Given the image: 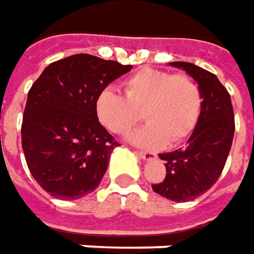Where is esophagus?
Segmentation results:
<instances>
[{
  "mask_svg": "<svg viewBox=\"0 0 254 254\" xmlns=\"http://www.w3.org/2000/svg\"><path fill=\"white\" fill-rule=\"evenodd\" d=\"M135 154L140 157V159L146 160V161H150V160H154L157 156L151 151H135Z\"/></svg>",
  "mask_w": 254,
  "mask_h": 254,
  "instance_id": "34e87169",
  "label": "esophagus"
}]
</instances>
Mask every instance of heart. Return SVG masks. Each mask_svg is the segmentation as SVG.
Instances as JSON below:
<instances>
[{"mask_svg":"<svg viewBox=\"0 0 254 254\" xmlns=\"http://www.w3.org/2000/svg\"><path fill=\"white\" fill-rule=\"evenodd\" d=\"M123 85L124 95L104 88L95 98V116L108 131L127 133L143 113L147 124L128 134L127 140L135 146L156 148L180 143L196 128L203 98L191 77L146 67L135 71Z\"/></svg>","mask_w":254,"mask_h":254,"instance_id":"1","label":"heart"}]
</instances>
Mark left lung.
Listing matches in <instances>:
<instances>
[{
  "label": "left lung",
  "instance_id": "obj_1",
  "mask_svg": "<svg viewBox=\"0 0 254 254\" xmlns=\"http://www.w3.org/2000/svg\"><path fill=\"white\" fill-rule=\"evenodd\" d=\"M169 64L186 71L203 98L200 119L186 146L159 154L166 163V177L151 186L160 196L182 203L201 196L220 177L233 141L235 114L230 94L213 72L184 61Z\"/></svg>",
  "mask_w": 254,
  "mask_h": 254
}]
</instances>
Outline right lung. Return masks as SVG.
<instances>
[{
  "label": "right lung",
  "mask_w": 254,
  "mask_h": 254,
  "mask_svg": "<svg viewBox=\"0 0 254 254\" xmlns=\"http://www.w3.org/2000/svg\"><path fill=\"white\" fill-rule=\"evenodd\" d=\"M133 65L75 54L45 67L28 91L21 138L35 182L56 198L93 193L119 146L100 124L95 98Z\"/></svg>",
  "instance_id": "add662e5"
}]
</instances>
